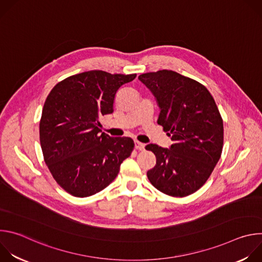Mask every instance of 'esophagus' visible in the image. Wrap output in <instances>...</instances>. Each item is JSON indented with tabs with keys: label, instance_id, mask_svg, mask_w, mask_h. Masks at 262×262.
Segmentation results:
<instances>
[{
	"label": "esophagus",
	"instance_id": "obj_1",
	"mask_svg": "<svg viewBox=\"0 0 262 262\" xmlns=\"http://www.w3.org/2000/svg\"><path fill=\"white\" fill-rule=\"evenodd\" d=\"M135 148L139 149V150H143V149L145 148V144H143L139 141H135Z\"/></svg>",
	"mask_w": 262,
	"mask_h": 262
}]
</instances>
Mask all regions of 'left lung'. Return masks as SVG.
Masks as SVG:
<instances>
[{"instance_id": "1", "label": "left lung", "mask_w": 262, "mask_h": 262, "mask_svg": "<svg viewBox=\"0 0 262 262\" xmlns=\"http://www.w3.org/2000/svg\"><path fill=\"white\" fill-rule=\"evenodd\" d=\"M139 80L156 97L158 123L173 141L169 148L145 147L157 157L147 177L164 194L191 195L206 182L221 158L224 128L215 101L202 84L172 70L143 73Z\"/></svg>"}]
</instances>
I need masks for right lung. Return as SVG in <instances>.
<instances>
[{
    "label": "right lung",
    "instance_id": "obj_1",
    "mask_svg": "<svg viewBox=\"0 0 262 262\" xmlns=\"http://www.w3.org/2000/svg\"><path fill=\"white\" fill-rule=\"evenodd\" d=\"M137 74L91 70L58 83L43 105L39 137L45 162L72 196H92L113 181L134 149L127 137L101 133L99 118L114 112L117 91Z\"/></svg>",
    "mask_w": 262,
    "mask_h": 262
}]
</instances>
